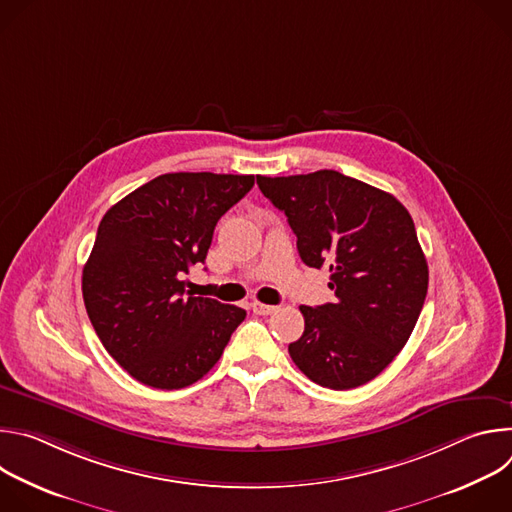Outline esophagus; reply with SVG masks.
I'll list each match as a JSON object with an SVG mask.
<instances>
[{"mask_svg": "<svg viewBox=\"0 0 512 512\" xmlns=\"http://www.w3.org/2000/svg\"><path fill=\"white\" fill-rule=\"evenodd\" d=\"M251 310L257 314V316H269L275 312V306H267V304H261V302H253L251 304Z\"/></svg>", "mask_w": 512, "mask_h": 512, "instance_id": "34e87169", "label": "esophagus"}]
</instances>
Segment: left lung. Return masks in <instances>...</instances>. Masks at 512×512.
I'll use <instances>...</instances> for the list:
<instances>
[{
    "instance_id": "left-lung-1",
    "label": "left lung",
    "mask_w": 512,
    "mask_h": 512,
    "mask_svg": "<svg viewBox=\"0 0 512 512\" xmlns=\"http://www.w3.org/2000/svg\"><path fill=\"white\" fill-rule=\"evenodd\" d=\"M257 184L283 210L308 267L330 271L336 302L302 306L304 334L289 344L298 369L344 391L381 375L409 340L427 296V261L413 218L389 192L334 170Z\"/></svg>"
}]
</instances>
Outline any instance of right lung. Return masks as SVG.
I'll return each instance as SVG.
<instances>
[{
    "instance_id": "1",
    "label": "right lung",
    "mask_w": 512,
    "mask_h": 512,
    "mask_svg": "<svg viewBox=\"0 0 512 512\" xmlns=\"http://www.w3.org/2000/svg\"><path fill=\"white\" fill-rule=\"evenodd\" d=\"M255 176L176 172L111 206L83 269V298L105 350L139 383L184 389L221 358L247 312L196 298L184 275Z\"/></svg>"
}]
</instances>
